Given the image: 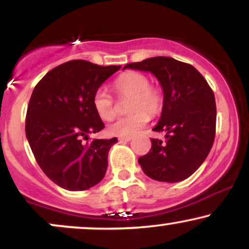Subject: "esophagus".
<instances>
[{"mask_svg":"<svg viewBox=\"0 0 249 249\" xmlns=\"http://www.w3.org/2000/svg\"><path fill=\"white\" fill-rule=\"evenodd\" d=\"M119 142H130L132 139V137H119Z\"/></svg>","mask_w":249,"mask_h":249,"instance_id":"1","label":"esophagus"}]
</instances>
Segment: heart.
Returning <instances> with one entry per match:
<instances>
[{
  "label": "heart",
  "mask_w": 249,
  "mask_h": 249,
  "mask_svg": "<svg viewBox=\"0 0 249 249\" xmlns=\"http://www.w3.org/2000/svg\"><path fill=\"white\" fill-rule=\"evenodd\" d=\"M113 89L119 98H128L126 116L118 117L108 125L107 132L116 137L132 136L146 124L148 116H157L164 104L160 88L150 84L146 75L139 71H127L113 82ZM92 107L104 121H110L116 113L115 101L104 89H98L92 96Z\"/></svg>",
  "instance_id": "1"
}]
</instances>
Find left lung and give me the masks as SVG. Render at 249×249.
Masks as SVG:
<instances>
[{
	"label": "left lung",
	"instance_id": "left-lung-1",
	"mask_svg": "<svg viewBox=\"0 0 249 249\" xmlns=\"http://www.w3.org/2000/svg\"><path fill=\"white\" fill-rule=\"evenodd\" d=\"M125 68L150 71L164 91L160 121L153 131L164 133L165 141L151 139V150L138 159L142 171L158 181L185 180L205 161L215 138L213 90L196 68L171 57H152Z\"/></svg>",
	"mask_w": 249,
	"mask_h": 249
}]
</instances>
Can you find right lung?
I'll use <instances>...</instances> for the list:
<instances>
[{
    "label": "right lung",
    "mask_w": 249,
    "mask_h": 249,
    "mask_svg": "<svg viewBox=\"0 0 249 249\" xmlns=\"http://www.w3.org/2000/svg\"><path fill=\"white\" fill-rule=\"evenodd\" d=\"M121 68L73 59L50 70L34 89L25 134L37 164L62 188L84 191L104 178L108 150L117 138L83 139L104 128L92 96Z\"/></svg>",
    "instance_id": "right-lung-1"
}]
</instances>
